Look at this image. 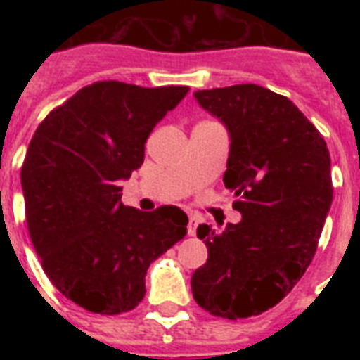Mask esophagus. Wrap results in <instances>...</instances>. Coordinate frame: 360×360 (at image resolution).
I'll list each match as a JSON object with an SVG mask.
<instances>
[{
  "label": "esophagus",
  "instance_id": "esophagus-1",
  "mask_svg": "<svg viewBox=\"0 0 360 360\" xmlns=\"http://www.w3.org/2000/svg\"><path fill=\"white\" fill-rule=\"evenodd\" d=\"M198 224H200V220H198V217H191V219H188V226H186V231H188V236H191V237L196 236Z\"/></svg>",
  "mask_w": 360,
  "mask_h": 360
}]
</instances>
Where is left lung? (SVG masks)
<instances>
[{
    "mask_svg": "<svg viewBox=\"0 0 360 360\" xmlns=\"http://www.w3.org/2000/svg\"><path fill=\"white\" fill-rule=\"evenodd\" d=\"M198 104L230 134L224 185L239 224L198 226L207 263L192 274L203 310L250 318L284 299L312 262L333 203L323 136L288 97L256 84L203 89Z\"/></svg>",
    "mask_w": 360,
    "mask_h": 360,
    "instance_id": "left-lung-1",
    "label": "left lung"
}]
</instances>
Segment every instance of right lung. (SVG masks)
Returning <instances> with one entry per match:
<instances>
[{
    "label": "right lung",
    "mask_w": 360,
    "mask_h": 360,
    "mask_svg": "<svg viewBox=\"0 0 360 360\" xmlns=\"http://www.w3.org/2000/svg\"><path fill=\"white\" fill-rule=\"evenodd\" d=\"M188 87L95 82L39 124L20 179L25 220L42 269L89 312H129L146 295L147 269L186 236L175 205L141 213L121 202L120 181L143 164L155 124Z\"/></svg>",
    "instance_id": "obj_1"
}]
</instances>
